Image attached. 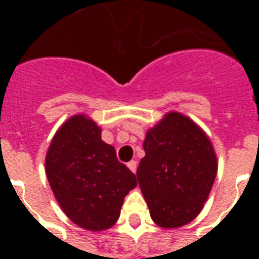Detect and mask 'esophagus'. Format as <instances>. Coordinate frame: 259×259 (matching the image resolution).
<instances>
[{
  "label": "esophagus",
  "mask_w": 259,
  "mask_h": 259,
  "mask_svg": "<svg viewBox=\"0 0 259 259\" xmlns=\"http://www.w3.org/2000/svg\"><path fill=\"white\" fill-rule=\"evenodd\" d=\"M127 166H129V169L132 170L133 173H136V170H137V161H130L127 162Z\"/></svg>",
  "instance_id": "1"
}]
</instances>
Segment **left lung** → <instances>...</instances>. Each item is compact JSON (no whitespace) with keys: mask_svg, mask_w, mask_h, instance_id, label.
<instances>
[{"mask_svg":"<svg viewBox=\"0 0 259 259\" xmlns=\"http://www.w3.org/2000/svg\"><path fill=\"white\" fill-rule=\"evenodd\" d=\"M137 179L150 217L162 229H176L199 215L217 177L212 144L183 114L168 113L148 130Z\"/></svg>","mask_w":259,"mask_h":259,"instance_id":"left-lung-1","label":"left lung"}]
</instances>
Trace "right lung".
I'll return each mask as SVG.
<instances>
[{"instance_id":"add662e5","label":"right lung","mask_w":259,"mask_h":259,"mask_svg":"<svg viewBox=\"0 0 259 259\" xmlns=\"http://www.w3.org/2000/svg\"><path fill=\"white\" fill-rule=\"evenodd\" d=\"M101 127L83 114L67 119L52 138L46 173L59 205L82 229L102 231L118 221L136 175L118 161Z\"/></svg>"}]
</instances>
